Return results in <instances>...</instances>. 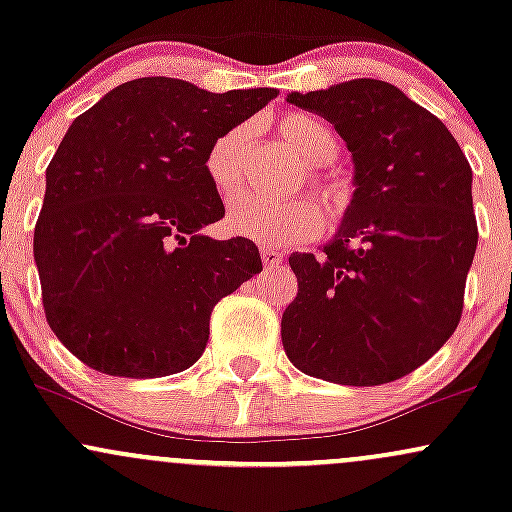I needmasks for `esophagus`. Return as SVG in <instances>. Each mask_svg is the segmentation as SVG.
Instances as JSON below:
<instances>
[{
    "mask_svg": "<svg viewBox=\"0 0 512 512\" xmlns=\"http://www.w3.org/2000/svg\"><path fill=\"white\" fill-rule=\"evenodd\" d=\"M262 262H264V267L272 269L279 262H284V252L274 250L272 245H262Z\"/></svg>",
    "mask_w": 512,
    "mask_h": 512,
    "instance_id": "esophagus-1",
    "label": "esophagus"
}]
</instances>
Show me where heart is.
<instances>
[{
	"label": "heart",
	"instance_id": "1",
	"mask_svg": "<svg viewBox=\"0 0 512 512\" xmlns=\"http://www.w3.org/2000/svg\"><path fill=\"white\" fill-rule=\"evenodd\" d=\"M279 134L308 166H327L337 156L339 146L332 129L313 115H284L279 120ZM243 149L245 129L240 127L221 134L209 146L204 170H207L211 185L223 197H228L238 187ZM322 223H325V216L315 199H267L248 195V192L236 197L226 216L228 231L267 245H291L315 238L322 231Z\"/></svg>",
	"mask_w": 512,
	"mask_h": 512
}]
</instances>
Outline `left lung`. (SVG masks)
<instances>
[{
	"instance_id": "obj_1",
	"label": "left lung",
	"mask_w": 512,
	"mask_h": 512,
	"mask_svg": "<svg viewBox=\"0 0 512 512\" xmlns=\"http://www.w3.org/2000/svg\"><path fill=\"white\" fill-rule=\"evenodd\" d=\"M286 101L332 122L356 185L320 255L289 257L298 293L281 317L286 356L330 383H392L460 322L479 238L472 168L448 127L387 81L293 91Z\"/></svg>"
}]
</instances>
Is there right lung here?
Segmentation results:
<instances>
[{
  "mask_svg": "<svg viewBox=\"0 0 512 512\" xmlns=\"http://www.w3.org/2000/svg\"><path fill=\"white\" fill-rule=\"evenodd\" d=\"M276 93L144 76L72 122L45 170L33 257L48 325L79 361L163 378L204 354L214 305L262 272L252 240L202 233L226 211L204 161Z\"/></svg>",
  "mask_w": 512,
  "mask_h": 512,
  "instance_id": "1",
  "label": "right lung"
}]
</instances>
